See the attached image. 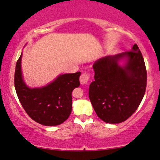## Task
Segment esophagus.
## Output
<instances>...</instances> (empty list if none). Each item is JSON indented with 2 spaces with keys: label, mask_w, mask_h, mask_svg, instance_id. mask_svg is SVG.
Returning <instances> with one entry per match:
<instances>
[{
  "label": "esophagus",
  "mask_w": 160,
  "mask_h": 160,
  "mask_svg": "<svg viewBox=\"0 0 160 160\" xmlns=\"http://www.w3.org/2000/svg\"><path fill=\"white\" fill-rule=\"evenodd\" d=\"M90 78V75L87 73H83L82 75L80 76V83L82 85H86L88 82Z\"/></svg>",
  "instance_id": "34e87169"
}]
</instances>
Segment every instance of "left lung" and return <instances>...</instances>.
I'll return each mask as SVG.
<instances>
[{"label":"left lung","mask_w":160,"mask_h":160,"mask_svg":"<svg viewBox=\"0 0 160 160\" xmlns=\"http://www.w3.org/2000/svg\"><path fill=\"white\" fill-rule=\"evenodd\" d=\"M94 81L89 99L100 119L118 124L128 119L139 107L147 86V71L137 44L130 51L107 56L93 65Z\"/></svg>","instance_id":"left-lung-1"}]
</instances>
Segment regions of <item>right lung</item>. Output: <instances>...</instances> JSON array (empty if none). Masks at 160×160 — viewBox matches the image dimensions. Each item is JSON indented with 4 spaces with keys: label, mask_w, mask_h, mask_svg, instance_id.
<instances>
[{
    "label": "right lung",
    "mask_w": 160,
    "mask_h": 160,
    "mask_svg": "<svg viewBox=\"0 0 160 160\" xmlns=\"http://www.w3.org/2000/svg\"><path fill=\"white\" fill-rule=\"evenodd\" d=\"M21 53L17 62L14 83L19 101L27 114L36 122L55 126L69 118L72 112V92L80 85V72L60 74L42 87L26 85L22 72Z\"/></svg>",
    "instance_id": "obj_1"
}]
</instances>
